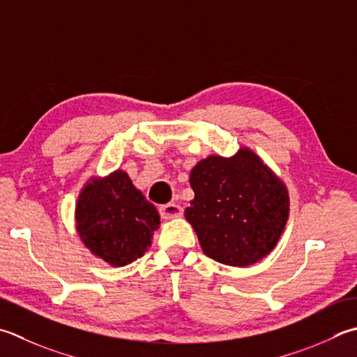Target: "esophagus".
Here are the masks:
<instances>
[{
	"mask_svg": "<svg viewBox=\"0 0 357 357\" xmlns=\"http://www.w3.org/2000/svg\"><path fill=\"white\" fill-rule=\"evenodd\" d=\"M159 213L164 220L178 218V216L183 215V207L176 204V202H169V204H164L159 207Z\"/></svg>",
	"mask_w": 357,
	"mask_h": 357,
	"instance_id": "obj_1",
	"label": "esophagus"
}]
</instances>
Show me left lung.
<instances>
[{
  "label": "left lung",
  "mask_w": 357,
  "mask_h": 357,
  "mask_svg": "<svg viewBox=\"0 0 357 357\" xmlns=\"http://www.w3.org/2000/svg\"><path fill=\"white\" fill-rule=\"evenodd\" d=\"M190 185L185 218L207 257L243 268L275 248L289 215L288 190L254 151L199 160Z\"/></svg>",
  "instance_id": "left-lung-1"
}]
</instances>
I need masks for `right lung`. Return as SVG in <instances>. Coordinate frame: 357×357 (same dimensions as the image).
Wrapping results in <instances>:
<instances>
[{
  "mask_svg": "<svg viewBox=\"0 0 357 357\" xmlns=\"http://www.w3.org/2000/svg\"><path fill=\"white\" fill-rule=\"evenodd\" d=\"M156 207L145 199L122 170L93 178L75 206L82 241L111 266H125L149 250L159 227Z\"/></svg>",
  "mask_w": 357,
  "mask_h": 357,
  "instance_id": "1",
  "label": "right lung"
}]
</instances>
